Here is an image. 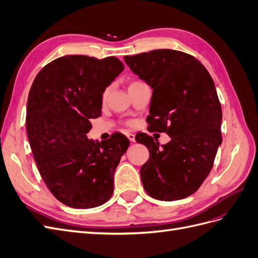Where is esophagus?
Masks as SVG:
<instances>
[{"label": "esophagus", "instance_id": "obj_1", "mask_svg": "<svg viewBox=\"0 0 258 258\" xmlns=\"http://www.w3.org/2000/svg\"><path fill=\"white\" fill-rule=\"evenodd\" d=\"M127 138L129 139L130 142H132V143L136 142V136H135L134 134H128V135H127Z\"/></svg>", "mask_w": 258, "mask_h": 258}]
</instances>
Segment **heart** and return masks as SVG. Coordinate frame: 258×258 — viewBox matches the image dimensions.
<instances>
[{"instance_id":"1","label":"heart","mask_w":258,"mask_h":258,"mask_svg":"<svg viewBox=\"0 0 258 258\" xmlns=\"http://www.w3.org/2000/svg\"><path fill=\"white\" fill-rule=\"evenodd\" d=\"M132 83H135V82H132ZM132 83H131V84H132ZM107 95H108V88H106V89H105V90L103 91V95H102V98H103V99H105V98L107 97Z\"/></svg>"}]
</instances>
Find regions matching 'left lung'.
Instances as JSON below:
<instances>
[{
    "label": "left lung",
    "mask_w": 258,
    "mask_h": 258,
    "mask_svg": "<svg viewBox=\"0 0 258 258\" xmlns=\"http://www.w3.org/2000/svg\"><path fill=\"white\" fill-rule=\"evenodd\" d=\"M123 60L153 89L150 128L171 138L162 146L146 134L136 139L150 151L140 170L144 189L162 201L188 197L209 175L222 144V106L212 77L199 60L178 50L156 49Z\"/></svg>",
    "instance_id": "obj_1"
}]
</instances>
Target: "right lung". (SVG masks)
I'll use <instances>...</instances> for the list:
<instances>
[{
	"label": "right lung",
	"mask_w": 258,
	"mask_h": 258,
	"mask_svg": "<svg viewBox=\"0 0 258 258\" xmlns=\"http://www.w3.org/2000/svg\"><path fill=\"white\" fill-rule=\"evenodd\" d=\"M123 70L116 57L70 54L45 66L31 86L27 134L36 167L50 192L74 209L96 208L111 198L114 173L129 140L87 138L102 95Z\"/></svg>",
	"instance_id": "right-lung-1"
}]
</instances>
